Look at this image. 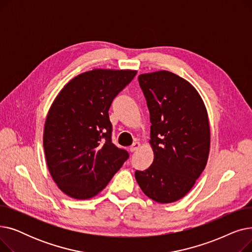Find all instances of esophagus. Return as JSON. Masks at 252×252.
<instances>
[{
    "mask_svg": "<svg viewBox=\"0 0 252 252\" xmlns=\"http://www.w3.org/2000/svg\"><path fill=\"white\" fill-rule=\"evenodd\" d=\"M140 146H141L140 142H135V143L129 147V151H130V152H135V151H137V150L140 148Z\"/></svg>",
    "mask_w": 252,
    "mask_h": 252,
    "instance_id": "esophagus-1",
    "label": "esophagus"
}]
</instances>
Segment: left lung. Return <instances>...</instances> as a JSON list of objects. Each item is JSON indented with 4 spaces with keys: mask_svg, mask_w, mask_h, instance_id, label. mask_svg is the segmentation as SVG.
<instances>
[{
    "mask_svg": "<svg viewBox=\"0 0 252 252\" xmlns=\"http://www.w3.org/2000/svg\"><path fill=\"white\" fill-rule=\"evenodd\" d=\"M138 79L150 112L154 160L146 170H136L135 177L152 200L175 202L192 189L206 166L207 110L196 89L173 72L143 73Z\"/></svg>",
    "mask_w": 252,
    "mask_h": 252,
    "instance_id": "1",
    "label": "left lung"
}]
</instances>
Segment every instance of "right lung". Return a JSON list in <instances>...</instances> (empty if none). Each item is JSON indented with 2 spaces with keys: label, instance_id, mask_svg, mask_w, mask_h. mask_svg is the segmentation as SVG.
Returning <instances> with one entry per match:
<instances>
[{
  "label": "right lung",
  "instance_id": "add662e5",
  "mask_svg": "<svg viewBox=\"0 0 252 252\" xmlns=\"http://www.w3.org/2000/svg\"><path fill=\"white\" fill-rule=\"evenodd\" d=\"M136 70L93 69L73 77L51 105L44 150L58 188L74 199L101 192L128 158L111 142L108 110Z\"/></svg>",
  "mask_w": 252,
  "mask_h": 252
}]
</instances>
